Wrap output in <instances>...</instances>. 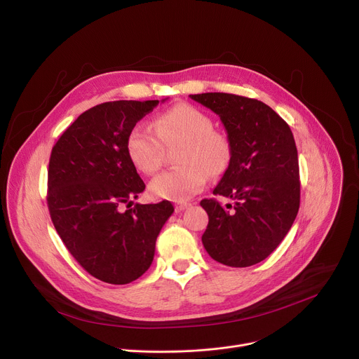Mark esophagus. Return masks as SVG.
<instances>
[{
    "mask_svg": "<svg viewBox=\"0 0 359 359\" xmlns=\"http://www.w3.org/2000/svg\"><path fill=\"white\" fill-rule=\"evenodd\" d=\"M189 206H190V203H186V202H183V203H177V205L175 206V209H176V212H182V210L187 209Z\"/></svg>",
    "mask_w": 359,
    "mask_h": 359,
    "instance_id": "esophagus-1",
    "label": "esophagus"
}]
</instances>
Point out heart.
Instances as JSON below:
<instances>
[{"mask_svg": "<svg viewBox=\"0 0 359 359\" xmlns=\"http://www.w3.org/2000/svg\"><path fill=\"white\" fill-rule=\"evenodd\" d=\"M164 146L182 142L177 163L150 182V192L160 199L183 202L199 194L206 186L208 176L221 175L229 163L231 146L225 134L213 130L212 118L202 109L179 104L161 112L154 127L137 124L128 138L127 151L137 169L151 175L163 163Z\"/></svg>", "mask_w": 359, "mask_h": 359, "instance_id": "1", "label": "heart"}]
</instances>
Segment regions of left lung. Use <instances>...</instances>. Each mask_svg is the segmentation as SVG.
Here are the masks:
<instances>
[{
	"mask_svg": "<svg viewBox=\"0 0 359 359\" xmlns=\"http://www.w3.org/2000/svg\"><path fill=\"white\" fill-rule=\"evenodd\" d=\"M217 114L226 130L231 158L213 195L233 201L228 211L203 199L208 254L229 267L266 259L290 231L300 205L299 158L287 123L264 102L224 92L189 95Z\"/></svg>",
	"mask_w": 359,
	"mask_h": 359,
	"instance_id": "left-lung-1",
	"label": "left lung"
}]
</instances>
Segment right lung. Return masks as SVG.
<instances>
[{"label":"right lung","mask_w":359,"mask_h":359,"mask_svg":"<svg viewBox=\"0 0 359 359\" xmlns=\"http://www.w3.org/2000/svg\"><path fill=\"white\" fill-rule=\"evenodd\" d=\"M157 105L156 100L93 107L52 150L47 206L53 225L79 264L109 284L131 283L149 270L157 236L175 210L169 201L130 208L146 184L128 156L127 138Z\"/></svg>","instance_id":"add662e5"}]
</instances>
